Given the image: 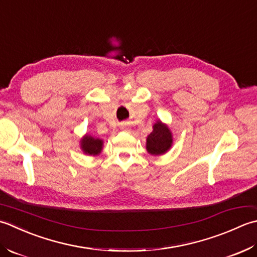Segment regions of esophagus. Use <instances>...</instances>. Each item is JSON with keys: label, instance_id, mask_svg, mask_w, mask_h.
<instances>
[{"label": "esophagus", "instance_id": "obj_1", "mask_svg": "<svg viewBox=\"0 0 257 257\" xmlns=\"http://www.w3.org/2000/svg\"><path fill=\"white\" fill-rule=\"evenodd\" d=\"M121 127H122V130H126V125H125V124H122V125H121Z\"/></svg>", "mask_w": 257, "mask_h": 257}]
</instances>
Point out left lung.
<instances>
[{
	"label": "left lung",
	"mask_w": 257,
	"mask_h": 257,
	"mask_svg": "<svg viewBox=\"0 0 257 257\" xmlns=\"http://www.w3.org/2000/svg\"><path fill=\"white\" fill-rule=\"evenodd\" d=\"M173 145V134L167 124L159 119L153 125V131L146 138V151L153 156L167 153Z\"/></svg>",
	"instance_id": "left-lung-1"
}]
</instances>
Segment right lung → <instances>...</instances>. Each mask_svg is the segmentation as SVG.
Returning a JSON list of instances; mask_svg holds the SVG:
<instances>
[{"label": "right lung", "instance_id": "add662e5", "mask_svg": "<svg viewBox=\"0 0 257 257\" xmlns=\"http://www.w3.org/2000/svg\"><path fill=\"white\" fill-rule=\"evenodd\" d=\"M103 140L94 138L90 134H85L80 141V146L83 153L90 156H97L103 150Z\"/></svg>", "mask_w": 257, "mask_h": 257}]
</instances>
